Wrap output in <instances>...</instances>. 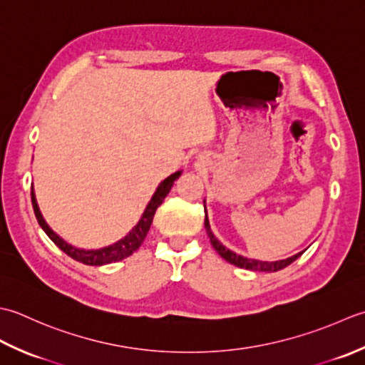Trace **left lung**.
Here are the masks:
<instances>
[{
    "mask_svg": "<svg viewBox=\"0 0 365 365\" xmlns=\"http://www.w3.org/2000/svg\"><path fill=\"white\" fill-rule=\"evenodd\" d=\"M205 228H206V233L210 236V241L212 244V247L217 250V254L227 259L228 263H232L237 267H244V269H250V271H259V272H276L284 269L288 264H292L296 258H299L302 255L301 254H296L293 257H289L287 259H279V262H259V259H250V258H245L235 254L230 249H227L225 245H222V242H219L217 237H215L211 232V227H210V220H207V215H205Z\"/></svg>",
    "mask_w": 365,
    "mask_h": 365,
    "instance_id": "obj_1",
    "label": "left lung"
}]
</instances>
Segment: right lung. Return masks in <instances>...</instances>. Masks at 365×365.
<instances>
[{
	"instance_id": "add662e5",
	"label": "right lung",
	"mask_w": 365,
	"mask_h": 365,
	"mask_svg": "<svg viewBox=\"0 0 365 365\" xmlns=\"http://www.w3.org/2000/svg\"><path fill=\"white\" fill-rule=\"evenodd\" d=\"M181 172H176L173 175H170L167 180H163L159 187L155 189L153 198L150 200V203H148L146 210L141 215V219L138 220V224L133 227L129 235H125L123 240H120L115 244L107 245V247H102V249H96V250H85V249H77L73 247V245L66 242L63 237H59L53 230H51L47 222L43 220L42 214L39 211V206H37L36 202V195H34V189L31 185V202H33V210L36 214V219L39 222V225L42 227L43 232L47 233V236L50 237L51 241H53L59 249H61L64 254H68L71 258L76 259V262H80L83 264H89V266H102V264H108V263H115V262H121L125 257L132 255L133 252H135L141 242L145 241V237L150 232V227L153 224V217L155 214V210L162 205L163 200L168 195V192L172 190L175 181L180 178Z\"/></svg>"
}]
</instances>
